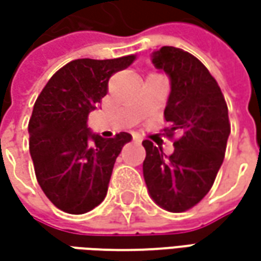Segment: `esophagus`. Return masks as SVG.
Returning <instances> with one entry per match:
<instances>
[{
	"mask_svg": "<svg viewBox=\"0 0 261 261\" xmlns=\"http://www.w3.org/2000/svg\"><path fill=\"white\" fill-rule=\"evenodd\" d=\"M132 138H134V141H135V142H142V136L138 135V134H134Z\"/></svg>",
	"mask_w": 261,
	"mask_h": 261,
	"instance_id": "obj_1",
	"label": "esophagus"
}]
</instances>
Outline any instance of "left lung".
I'll return each mask as SVG.
<instances>
[{
    "label": "left lung",
    "instance_id": "left-lung-1",
    "mask_svg": "<svg viewBox=\"0 0 261 261\" xmlns=\"http://www.w3.org/2000/svg\"><path fill=\"white\" fill-rule=\"evenodd\" d=\"M152 64L170 76L171 93L164 129L174 141L167 156L145 139L142 145L144 178L149 196L168 212H185L211 190L225 156L231 132L225 98L216 80L196 56L183 49L163 46L152 54Z\"/></svg>",
    "mask_w": 261,
    "mask_h": 261
}]
</instances>
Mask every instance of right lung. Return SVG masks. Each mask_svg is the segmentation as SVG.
<instances>
[{"mask_svg":"<svg viewBox=\"0 0 261 261\" xmlns=\"http://www.w3.org/2000/svg\"><path fill=\"white\" fill-rule=\"evenodd\" d=\"M75 59L56 71L36 100L29 120L30 155L37 183L54 205L81 215L105 200L116 158L132 136L105 139L87 120L107 94L109 80L135 61Z\"/></svg>","mask_w":261,"mask_h":261,"instance_id":"obj_1","label":"right lung"}]
</instances>
